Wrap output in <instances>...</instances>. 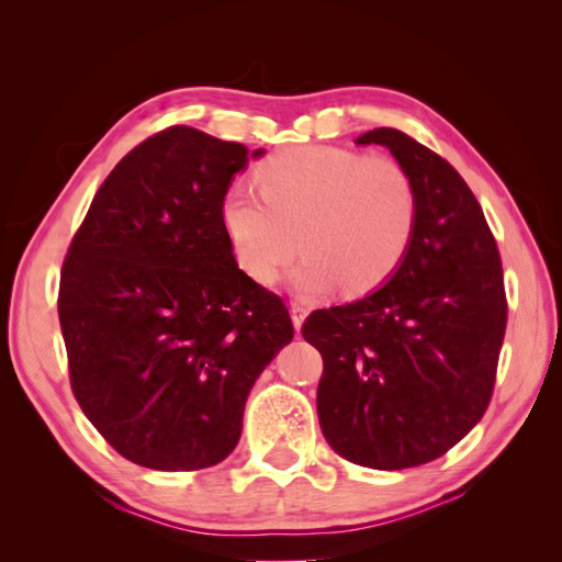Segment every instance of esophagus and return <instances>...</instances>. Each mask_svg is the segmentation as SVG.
Instances as JSON below:
<instances>
[{
  "instance_id": "obj_1",
  "label": "esophagus",
  "mask_w": 562,
  "mask_h": 562,
  "mask_svg": "<svg viewBox=\"0 0 562 562\" xmlns=\"http://www.w3.org/2000/svg\"><path fill=\"white\" fill-rule=\"evenodd\" d=\"M290 314H292L294 330L300 333V330H302V326H304V318L308 316V308H306L304 304H300V302H292V306H290Z\"/></svg>"
}]
</instances>
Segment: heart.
I'll return each instance as SVG.
<instances>
[{
	"label": "heart",
	"mask_w": 562,
	"mask_h": 562,
	"mask_svg": "<svg viewBox=\"0 0 562 562\" xmlns=\"http://www.w3.org/2000/svg\"><path fill=\"white\" fill-rule=\"evenodd\" d=\"M250 190L226 188L220 220L232 254L248 278L272 284L296 250L292 274L302 296L360 294L384 284L413 244L417 190L408 171L386 157L342 147H292L262 161Z\"/></svg>",
	"instance_id": "b5f03b06"
}]
</instances>
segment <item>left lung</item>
<instances>
[{
	"label": "left lung",
	"mask_w": 562,
	"mask_h": 562,
	"mask_svg": "<svg viewBox=\"0 0 562 562\" xmlns=\"http://www.w3.org/2000/svg\"><path fill=\"white\" fill-rule=\"evenodd\" d=\"M386 147L417 190L413 244L364 300L318 308L302 336L324 357L318 423L342 459L379 471L439 459L479 425L507 326L503 262L479 200L449 161L401 130Z\"/></svg>",
	"instance_id": "obj_1"
}]
</instances>
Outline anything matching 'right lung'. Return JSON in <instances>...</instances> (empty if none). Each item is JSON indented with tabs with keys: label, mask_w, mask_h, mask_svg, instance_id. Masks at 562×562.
<instances>
[{
	"label": "right lung",
	"mask_w": 562,
	"mask_h": 562,
	"mask_svg": "<svg viewBox=\"0 0 562 562\" xmlns=\"http://www.w3.org/2000/svg\"><path fill=\"white\" fill-rule=\"evenodd\" d=\"M173 125L117 161L75 234L57 312L83 415L127 461L198 471L241 437L256 379L294 336L236 266L220 205L258 159Z\"/></svg>",
	"instance_id": "obj_1"
}]
</instances>
